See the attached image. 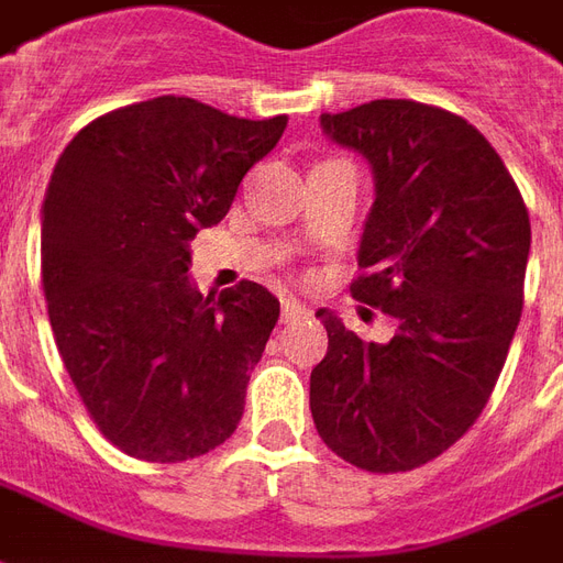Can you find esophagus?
Masks as SVG:
<instances>
[{
    "label": "esophagus",
    "instance_id": "1",
    "mask_svg": "<svg viewBox=\"0 0 563 563\" xmlns=\"http://www.w3.org/2000/svg\"><path fill=\"white\" fill-rule=\"evenodd\" d=\"M298 317H307V307L295 298H283V322H292Z\"/></svg>",
    "mask_w": 563,
    "mask_h": 563
}]
</instances>
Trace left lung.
<instances>
[{"label":"left lung","instance_id":"1","mask_svg":"<svg viewBox=\"0 0 563 563\" xmlns=\"http://www.w3.org/2000/svg\"><path fill=\"white\" fill-rule=\"evenodd\" d=\"M322 129L374 168L350 292L398 331L365 343L319 310L329 353L310 374V413L343 461L413 471L467 434L495 391L525 305L531 220L504 159L452 111L377 99L322 114Z\"/></svg>","mask_w":563,"mask_h":563}]
</instances>
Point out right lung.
Masks as SVG:
<instances>
[{"label":"right lung","mask_w":563,"mask_h":563,"mask_svg":"<svg viewBox=\"0 0 563 563\" xmlns=\"http://www.w3.org/2000/svg\"><path fill=\"white\" fill-rule=\"evenodd\" d=\"M286 123L159 96L87 123L56 162L42 210L47 317L87 413L132 459H198L244 416L280 301L253 280L196 292L189 241L229 213Z\"/></svg>","instance_id":"add662e5"}]
</instances>
